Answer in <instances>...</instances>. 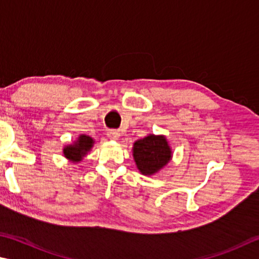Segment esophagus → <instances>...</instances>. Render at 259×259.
Listing matches in <instances>:
<instances>
[{
    "label": "esophagus",
    "instance_id": "esophagus-1",
    "mask_svg": "<svg viewBox=\"0 0 259 259\" xmlns=\"http://www.w3.org/2000/svg\"><path fill=\"white\" fill-rule=\"evenodd\" d=\"M107 135H108L109 139H111V140H118V138H119L120 133L118 132L117 130H108Z\"/></svg>",
    "mask_w": 259,
    "mask_h": 259
}]
</instances>
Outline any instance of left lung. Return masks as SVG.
<instances>
[{"label":"left lung","instance_id":"1","mask_svg":"<svg viewBox=\"0 0 259 259\" xmlns=\"http://www.w3.org/2000/svg\"><path fill=\"white\" fill-rule=\"evenodd\" d=\"M133 157L143 175H153L171 159V149L164 135L150 134L133 144Z\"/></svg>","mask_w":259,"mask_h":259}]
</instances>
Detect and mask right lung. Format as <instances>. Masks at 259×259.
<instances>
[{"label": "right lung", "mask_w": 259, "mask_h": 259, "mask_svg": "<svg viewBox=\"0 0 259 259\" xmlns=\"http://www.w3.org/2000/svg\"><path fill=\"white\" fill-rule=\"evenodd\" d=\"M93 144L94 140L89 135L81 134L74 143L63 148V155L70 161L78 162L92 149Z\"/></svg>", "instance_id": "1"}]
</instances>
